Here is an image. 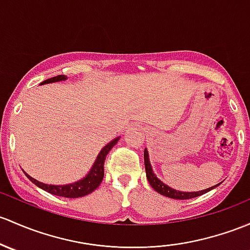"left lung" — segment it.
Here are the masks:
<instances>
[{
  "instance_id": "obj_1",
  "label": "left lung",
  "mask_w": 250,
  "mask_h": 250,
  "mask_svg": "<svg viewBox=\"0 0 250 250\" xmlns=\"http://www.w3.org/2000/svg\"><path fill=\"white\" fill-rule=\"evenodd\" d=\"M144 159H145V169H146L147 180H148L151 187L153 188L156 191H158L159 194H162V195H164V196H167V198L177 199V200H188V199H193V198H196V196H200V195H202V194L207 193V191H209L211 189H213L218 186L217 185V186H214V187L207 188V189H205V190H201V191H194V193H185V191L175 190V189L167 187V185H164L162 181H159L158 178L156 177V175H154L153 171H152L151 164H149L148 152H147V149H145V152H144Z\"/></svg>"
}]
</instances>
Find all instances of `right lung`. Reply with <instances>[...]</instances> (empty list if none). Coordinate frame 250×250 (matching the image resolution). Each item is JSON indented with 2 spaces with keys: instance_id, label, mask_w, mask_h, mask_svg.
<instances>
[{
  "instance_id": "right-lung-1",
  "label": "right lung",
  "mask_w": 250,
  "mask_h": 250,
  "mask_svg": "<svg viewBox=\"0 0 250 250\" xmlns=\"http://www.w3.org/2000/svg\"><path fill=\"white\" fill-rule=\"evenodd\" d=\"M64 75H57V77L50 78L48 80L43 81L42 85L44 83H55V81H61V80H65ZM118 138L112 140L111 143L107 144L106 146L104 147L103 149L101 151V153L98 154L97 157L96 163L92 167L91 171L88 172V175L86 176L83 180L79 181V182L72 183V185H67V186H49V185H44V183L39 182V181L35 180L31 176H28L26 173L28 178H30L31 182L35 183L36 186H38L39 188H42L43 190L48 191L50 194H54V195L57 196H63V198H81V196H85L87 194L92 193L94 189H97L99 187V185L102 183L104 177V163H105V158H106L107 153L110 152V149L112 148L115 145L117 144Z\"/></svg>"
}]
</instances>
